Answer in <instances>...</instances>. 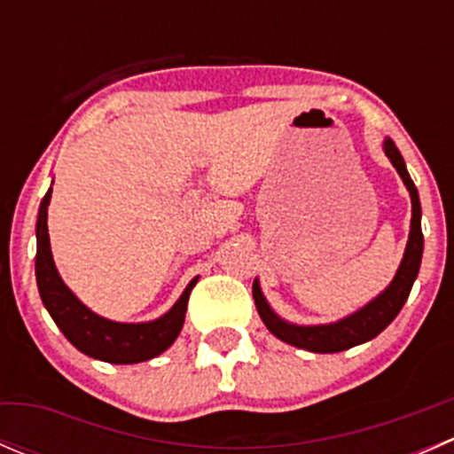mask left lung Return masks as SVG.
Here are the masks:
<instances>
[{"label":"left lung","instance_id":"1","mask_svg":"<svg viewBox=\"0 0 454 454\" xmlns=\"http://www.w3.org/2000/svg\"><path fill=\"white\" fill-rule=\"evenodd\" d=\"M384 153L391 160L395 171L400 173L402 182L406 184L411 195V204H413V217H411V232H409V244H406L404 259H402L400 268H397L395 277H393L391 286L375 296L371 303L364 305L363 309L354 312L347 318L336 320L329 325H292L283 320L281 316L272 312V308L265 301L263 292H261L259 281L254 278L253 283V299L259 312L261 320L265 327L278 338V340L287 342L299 349L314 351V354H336V351H345L349 347L363 345V342L371 340L378 336L382 329L391 325V320L400 314L402 305L406 303L413 287L415 278H418L419 263H422L424 253V235H422V206H419V195L415 189L413 180H411L409 171H406L404 158L397 151L395 142L391 138L384 140Z\"/></svg>","mask_w":454,"mask_h":454}]
</instances>
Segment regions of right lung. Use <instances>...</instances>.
<instances>
[{"label": "right lung", "instance_id": "1", "mask_svg": "<svg viewBox=\"0 0 454 454\" xmlns=\"http://www.w3.org/2000/svg\"><path fill=\"white\" fill-rule=\"evenodd\" d=\"M52 189L45 193L39 206L36 217V287L41 301L48 309L63 336L85 356L112 364H136L155 358L176 342L180 329L184 325L186 305H189L191 290L200 277L186 286L177 303L160 318L149 323H114L85 308L70 287L59 277L54 265L52 250H50L48 235V204Z\"/></svg>", "mask_w": 454, "mask_h": 454}]
</instances>
